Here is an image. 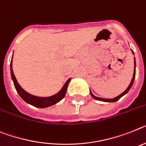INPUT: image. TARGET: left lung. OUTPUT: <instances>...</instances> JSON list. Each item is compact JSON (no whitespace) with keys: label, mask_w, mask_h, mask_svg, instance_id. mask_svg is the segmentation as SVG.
Returning <instances> with one entry per match:
<instances>
[{"label":"left lung","mask_w":146,"mask_h":146,"mask_svg":"<svg viewBox=\"0 0 146 146\" xmlns=\"http://www.w3.org/2000/svg\"><path fill=\"white\" fill-rule=\"evenodd\" d=\"M132 51V53L133 54V50H131ZM135 75H136V61H135V58H134V70H133V78H132L131 79V83H130V84L128 85V88L126 89L125 90L123 93H122V94H120V95H119L118 96H117V97L113 98V99H104V98H100V97H96V96H95L94 95V94H92L91 90H90V95H91V96L93 98H94V100H99V101H102V102H117V100H119V99H120L122 96H123L124 95H125L127 93H128V91H129V90L131 89V88L132 87V85H133V82H134V79H135Z\"/></svg>","instance_id":"1"}]
</instances>
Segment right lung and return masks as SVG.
Instances as JSON below:
<instances>
[{
	"label": "right lung",
	"mask_w": 146,
	"mask_h": 146,
	"mask_svg": "<svg viewBox=\"0 0 146 146\" xmlns=\"http://www.w3.org/2000/svg\"><path fill=\"white\" fill-rule=\"evenodd\" d=\"M10 71L11 76H12V79H13V83H14L15 88L16 89L18 94H19V96L22 98V100H24L27 103L30 104V105L34 106V107L40 108H44L50 107V106H52V105L58 103V102L61 101L65 96L67 86H68V84H69L70 81L71 79L70 78L66 82L65 84H64V86L60 90V91L58 92L55 95H52L51 96H47V97H40V96H33V95L27 93L20 86V84H18L16 78H15L14 75V73H13V58H12L10 62Z\"/></svg>",
	"instance_id": "obj_1"
}]
</instances>
